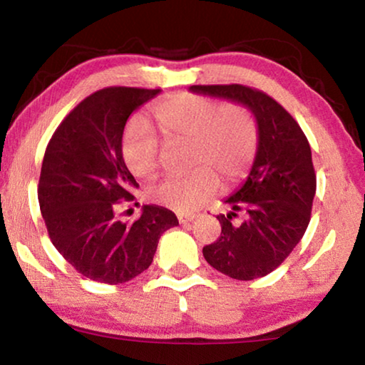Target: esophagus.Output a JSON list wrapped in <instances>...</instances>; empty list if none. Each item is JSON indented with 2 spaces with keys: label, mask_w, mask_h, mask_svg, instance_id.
<instances>
[{
  "label": "esophagus",
  "mask_w": 365,
  "mask_h": 365,
  "mask_svg": "<svg viewBox=\"0 0 365 365\" xmlns=\"http://www.w3.org/2000/svg\"><path fill=\"white\" fill-rule=\"evenodd\" d=\"M196 217L195 214H182V215H178V222H180V224H190L191 220H193Z\"/></svg>",
  "instance_id": "obj_1"
}]
</instances>
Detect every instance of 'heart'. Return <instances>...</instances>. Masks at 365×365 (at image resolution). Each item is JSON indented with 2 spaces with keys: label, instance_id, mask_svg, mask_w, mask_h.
<instances>
[{
  "label": "heart",
  "instance_id": "1",
  "mask_svg": "<svg viewBox=\"0 0 365 365\" xmlns=\"http://www.w3.org/2000/svg\"><path fill=\"white\" fill-rule=\"evenodd\" d=\"M151 114L169 145L190 143L188 164L195 169L182 178H165L148 188L156 205L191 212L219 188L237 183L256 158L259 125L245 104L222 106L212 98L195 93H175L154 104ZM122 159L138 178L156 175L164 153V141L143 119L125 127L120 140Z\"/></svg>",
  "mask_w": 365,
  "mask_h": 365
}]
</instances>
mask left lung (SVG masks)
<instances>
[{
  "mask_svg": "<svg viewBox=\"0 0 365 365\" xmlns=\"http://www.w3.org/2000/svg\"><path fill=\"white\" fill-rule=\"evenodd\" d=\"M195 93L225 98L248 106L259 125L255 164L243 187L225 202L217 242L202 248L206 261L237 280H255L289 256L311 220L316 170L311 146L293 115L264 91L251 86L193 85ZM242 212V225L231 220Z\"/></svg>",
  "mask_w": 365,
  "mask_h": 365,
  "instance_id": "obj_1",
  "label": "left lung"
}]
</instances>
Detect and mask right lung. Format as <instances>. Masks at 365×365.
I'll return each instance as SVG.
<instances>
[{"label": "right lung", "instance_id": "1", "mask_svg": "<svg viewBox=\"0 0 365 365\" xmlns=\"http://www.w3.org/2000/svg\"><path fill=\"white\" fill-rule=\"evenodd\" d=\"M159 88L108 86L78 103L46 146L38 202L49 238L78 274L119 285L150 267L160 235L175 214L143 206L140 219L120 222L117 209L138 188L120 153L125 122Z\"/></svg>", "mask_w": 365, "mask_h": 365}]
</instances>
